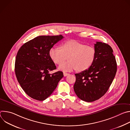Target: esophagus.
<instances>
[{
  "label": "esophagus",
  "mask_w": 130,
  "mask_h": 130,
  "mask_svg": "<svg viewBox=\"0 0 130 130\" xmlns=\"http://www.w3.org/2000/svg\"><path fill=\"white\" fill-rule=\"evenodd\" d=\"M63 75H64V77H66V76H68V75H69V73H66V72H64L63 73Z\"/></svg>",
  "instance_id": "1"
}]
</instances>
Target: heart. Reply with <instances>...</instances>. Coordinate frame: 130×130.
Instances as JSON below:
<instances>
[{"instance_id":"b5f03b06","label":"heart","mask_w":130,"mask_h":130,"mask_svg":"<svg viewBox=\"0 0 130 130\" xmlns=\"http://www.w3.org/2000/svg\"><path fill=\"white\" fill-rule=\"evenodd\" d=\"M95 54L94 47L75 40L67 41L62 44L60 48H52L49 51L50 57L57 64H62L68 57L69 61L59 67V69L63 71L88 69L94 63Z\"/></svg>"}]
</instances>
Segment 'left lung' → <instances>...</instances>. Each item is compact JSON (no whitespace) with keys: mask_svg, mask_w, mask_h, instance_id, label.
<instances>
[{"mask_svg":"<svg viewBox=\"0 0 130 130\" xmlns=\"http://www.w3.org/2000/svg\"><path fill=\"white\" fill-rule=\"evenodd\" d=\"M95 58L87 70L76 73L73 89L82 100L90 102L102 97L108 90L117 71L113 50L107 44L97 42L94 45Z\"/></svg>","mask_w":130,"mask_h":130,"instance_id":"obj_1","label":"left lung"}]
</instances>
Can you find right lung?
I'll return each instance as SVG.
<instances>
[{
	"label": "right lung",
	"mask_w": 130,
	"mask_h": 130,
	"mask_svg": "<svg viewBox=\"0 0 130 130\" xmlns=\"http://www.w3.org/2000/svg\"><path fill=\"white\" fill-rule=\"evenodd\" d=\"M63 38L61 35L39 36L25 43L18 51L15 75L23 89L31 98L39 101L45 100L63 77L60 71L49 73L56 69L49 51Z\"/></svg>",
	"instance_id": "right-lung-1"
}]
</instances>
